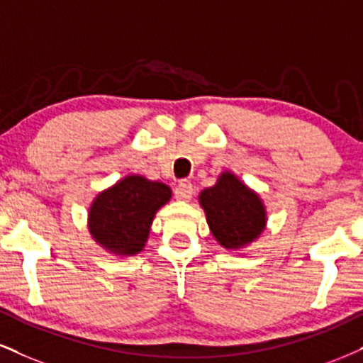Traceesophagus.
Wrapping results in <instances>:
<instances>
[{
    "label": "esophagus",
    "mask_w": 363,
    "mask_h": 363,
    "mask_svg": "<svg viewBox=\"0 0 363 363\" xmlns=\"http://www.w3.org/2000/svg\"><path fill=\"white\" fill-rule=\"evenodd\" d=\"M174 196L179 201H189L193 198V184L189 181H181L174 191Z\"/></svg>",
    "instance_id": "obj_1"
}]
</instances>
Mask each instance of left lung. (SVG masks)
<instances>
[{
	"label": "left lung",
	"instance_id": "obj_1",
	"mask_svg": "<svg viewBox=\"0 0 363 363\" xmlns=\"http://www.w3.org/2000/svg\"><path fill=\"white\" fill-rule=\"evenodd\" d=\"M199 204L216 242L226 250H238L255 242L267 225L260 196L226 170L216 184L201 191Z\"/></svg>",
	"mask_w": 363,
	"mask_h": 363
}]
</instances>
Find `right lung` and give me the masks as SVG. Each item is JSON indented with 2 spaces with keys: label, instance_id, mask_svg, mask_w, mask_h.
<instances>
[{
  "label": "right lung",
  "instance_id": "obj_1",
  "mask_svg": "<svg viewBox=\"0 0 363 363\" xmlns=\"http://www.w3.org/2000/svg\"><path fill=\"white\" fill-rule=\"evenodd\" d=\"M172 196L167 184L126 176L96 196L89 208L91 237L104 250L132 257L145 247L155 213Z\"/></svg>",
  "mask_w": 363,
  "mask_h": 363
}]
</instances>
